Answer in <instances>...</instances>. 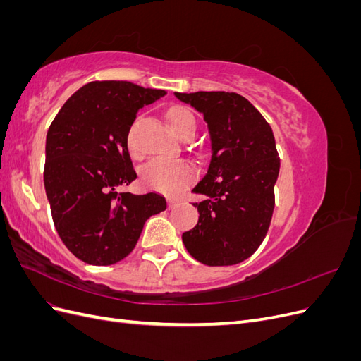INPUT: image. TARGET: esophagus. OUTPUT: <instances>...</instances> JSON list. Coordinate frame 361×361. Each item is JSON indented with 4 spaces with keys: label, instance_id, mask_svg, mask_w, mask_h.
I'll list each match as a JSON object with an SVG mask.
<instances>
[{
    "label": "esophagus",
    "instance_id": "34e87169",
    "mask_svg": "<svg viewBox=\"0 0 361 361\" xmlns=\"http://www.w3.org/2000/svg\"><path fill=\"white\" fill-rule=\"evenodd\" d=\"M169 207H170V209H171V207H174V206H176L178 204V202L176 200H173V199H169Z\"/></svg>",
    "mask_w": 361,
    "mask_h": 361
}]
</instances>
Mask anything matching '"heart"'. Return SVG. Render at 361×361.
Masks as SVG:
<instances>
[{
    "label": "heart",
    "instance_id": "1",
    "mask_svg": "<svg viewBox=\"0 0 361 361\" xmlns=\"http://www.w3.org/2000/svg\"><path fill=\"white\" fill-rule=\"evenodd\" d=\"M167 118L171 129L179 137H185L191 133L195 134L197 122H195V116L192 114L190 108L182 105L173 106L167 113ZM128 145L130 152L137 155L138 152L134 147L130 137L128 138ZM194 179L195 169L188 161L183 159L158 157L150 159L146 166L141 169V183H143L146 188L169 195L180 192L183 188H187Z\"/></svg>",
    "mask_w": 361,
    "mask_h": 361
}]
</instances>
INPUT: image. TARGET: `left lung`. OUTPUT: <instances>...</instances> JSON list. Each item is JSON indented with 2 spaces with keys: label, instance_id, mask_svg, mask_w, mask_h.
I'll return each mask as SVG.
<instances>
[{
  "label": "left lung",
  "instance_id": "left-lung-1",
  "mask_svg": "<svg viewBox=\"0 0 361 361\" xmlns=\"http://www.w3.org/2000/svg\"><path fill=\"white\" fill-rule=\"evenodd\" d=\"M203 114L211 162L192 192L204 195L199 223L182 235L188 253L209 267L235 265L264 241L271 224L280 158L272 129L244 96L228 92L174 93Z\"/></svg>",
  "mask_w": 361,
  "mask_h": 361
}]
</instances>
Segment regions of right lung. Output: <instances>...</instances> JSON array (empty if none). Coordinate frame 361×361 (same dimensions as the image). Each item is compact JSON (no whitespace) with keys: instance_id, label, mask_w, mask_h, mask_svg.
Listing matches in <instances>:
<instances>
[{"instance_id":"obj_1","label":"right lung","mask_w":361,"mask_h":361,"mask_svg":"<svg viewBox=\"0 0 361 361\" xmlns=\"http://www.w3.org/2000/svg\"><path fill=\"white\" fill-rule=\"evenodd\" d=\"M164 90L129 81H92L52 120L43 170L52 221L63 244L85 264H117L134 250L150 215L166 211L157 192H117L137 178L128 133L137 111Z\"/></svg>"}]
</instances>
